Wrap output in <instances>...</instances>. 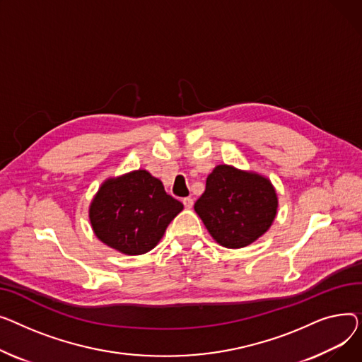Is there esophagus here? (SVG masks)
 Returning <instances> with one entry per match:
<instances>
[{"mask_svg": "<svg viewBox=\"0 0 362 362\" xmlns=\"http://www.w3.org/2000/svg\"><path fill=\"white\" fill-rule=\"evenodd\" d=\"M182 203H184V206H185V209H191V207H193V199H191V197H185L184 200H182Z\"/></svg>", "mask_w": 362, "mask_h": 362, "instance_id": "esophagus-1", "label": "esophagus"}]
</instances>
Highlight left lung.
Listing matches in <instances>:
<instances>
[{"label":"left lung","mask_w":362,"mask_h":362,"mask_svg":"<svg viewBox=\"0 0 362 362\" xmlns=\"http://www.w3.org/2000/svg\"><path fill=\"white\" fill-rule=\"evenodd\" d=\"M194 210L211 238L235 250L267 232L278 214V194L267 177L223 163L209 174Z\"/></svg>","instance_id":"left-lung-1"}]
</instances>
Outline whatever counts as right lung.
Listing matches in <instances>:
<instances>
[{
    "label": "right lung",
    "mask_w": 362,
    "mask_h": 362,
    "mask_svg": "<svg viewBox=\"0 0 362 362\" xmlns=\"http://www.w3.org/2000/svg\"><path fill=\"white\" fill-rule=\"evenodd\" d=\"M184 209L146 169L106 178L90 206L95 235L127 256H140L158 245L171 221Z\"/></svg>",
    "instance_id": "obj_1"
}]
</instances>
